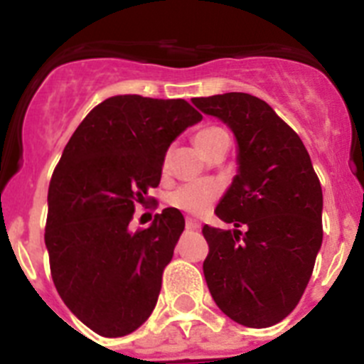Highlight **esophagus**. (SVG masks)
<instances>
[{
  "instance_id": "esophagus-1",
  "label": "esophagus",
  "mask_w": 364,
  "mask_h": 364,
  "mask_svg": "<svg viewBox=\"0 0 364 364\" xmlns=\"http://www.w3.org/2000/svg\"><path fill=\"white\" fill-rule=\"evenodd\" d=\"M186 228H188V230H198V228H200V222L195 220V218H186Z\"/></svg>"
}]
</instances>
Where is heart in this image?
<instances>
[{"label":"heart","instance_id":"1","mask_svg":"<svg viewBox=\"0 0 364 364\" xmlns=\"http://www.w3.org/2000/svg\"><path fill=\"white\" fill-rule=\"evenodd\" d=\"M222 133L218 127H208L195 134V144L200 149L204 144H208L215 134ZM220 195V184L215 180H195L189 184L180 186L178 189L169 195V204L178 208L182 211H188L193 215H200L205 210H210V205L217 200Z\"/></svg>","mask_w":364,"mask_h":364}]
</instances>
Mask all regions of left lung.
<instances>
[{"label":"left lung","instance_id":"left-lung-1","mask_svg":"<svg viewBox=\"0 0 364 364\" xmlns=\"http://www.w3.org/2000/svg\"><path fill=\"white\" fill-rule=\"evenodd\" d=\"M191 102L237 140V175L215 210L233 230L202 228L205 282L235 323L272 326L297 306L314 272L323 242L321 182L299 134L264 100L226 92Z\"/></svg>","mask_w":364,"mask_h":364}]
</instances>
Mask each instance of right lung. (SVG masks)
<instances>
[{
	"label": "right lung",
	"mask_w": 364,
	"mask_h": 364,
	"mask_svg": "<svg viewBox=\"0 0 364 364\" xmlns=\"http://www.w3.org/2000/svg\"><path fill=\"white\" fill-rule=\"evenodd\" d=\"M200 120L186 100L111 96L63 149L49 186L45 246L58 294L98 336H127L154 310L186 222L176 208L146 230L131 231L129 222L160 184L169 146Z\"/></svg>",
	"instance_id": "add662e5"
}]
</instances>
